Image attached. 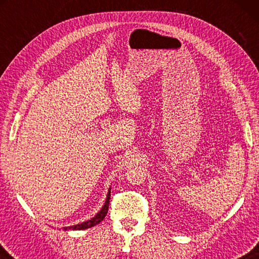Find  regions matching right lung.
I'll list each match as a JSON object with an SVG mask.
<instances>
[{
    "mask_svg": "<svg viewBox=\"0 0 259 259\" xmlns=\"http://www.w3.org/2000/svg\"><path fill=\"white\" fill-rule=\"evenodd\" d=\"M109 198H111V187L108 188V193H107V196H106V200H105V203L102 207V209L99 210L97 212L96 216H94L91 219H88V221L80 223V224H76V225H72V226H66V227H63L64 231H68V230H73V231H77V230H87V229H90V227L96 226L97 224H99L100 222L103 221L105 218V216L107 214L108 211V204H109Z\"/></svg>",
    "mask_w": 259,
    "mask_h": 259,
    "instance_id": "add662e5",
    "label": "right lung"
}]
</instances>
